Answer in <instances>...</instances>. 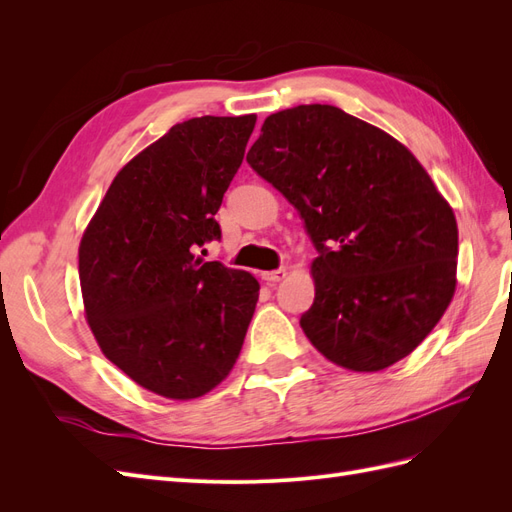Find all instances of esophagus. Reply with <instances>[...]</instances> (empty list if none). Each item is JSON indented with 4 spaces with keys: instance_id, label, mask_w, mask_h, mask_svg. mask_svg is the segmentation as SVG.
<instances>
[{
    "instance_id": "1",
    "label": "esophagus",
    "mask_w": 512,
    "mask_h": 512,
    "mask_svg": "<svg viewBox=\"0 0 512 512\" xmlns=\"http://www.w3.org/2000/svg\"><path fill=\"white\" fill-rule=\"evenodd\" d=\"M284 277H286V269H275V271H265V273H262V280H265L267 284L282 282Z\"/></svg>"
}]
</instances>
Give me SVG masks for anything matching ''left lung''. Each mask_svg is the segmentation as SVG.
<instances>
[{
	"label": "left lung",
	"mask_w": 512,
	"mask_h": 512,
	"mask_svg": "<svg viewBox=\"0 0 512 512\" xmlns=\"http://www.w3.org/2000/svg\"><path fill=\"white\" fill-rule=\"evenodd\" d=\"M247 164L299 211L318 258L301 329L352 371H380L436 327L455 292L457 222L393 136L331 104L273 113Z\"/></svg>",
	"instance_id": "8db88e82"
}]
</instances>
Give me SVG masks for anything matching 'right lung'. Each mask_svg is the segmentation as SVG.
Instances as JSON below:
<instances>
[{"label": "right lung", "mask_w": 512, "mask_h": 512, "mask_svg": "<svg viewBox=\"0 0 512 512\" xmlns=\"http://www.w3.org/2000/svg\"><path fill=\"white\" fill-rule=\"evenodd\" d=\"M256 115L194 117L113 179L79 247L85 314L104 356L143 389L194 399L235 365L258 282L196 250L220 241L224 192Z\"/></svg>", "instance_id": "obj_1"}]
</instances>
